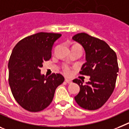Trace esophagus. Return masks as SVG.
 I'll use <instances>...</instances> for the list:
<instances>
[{"instance_id":"34e87169","label":"esophagus","mask_w":129,"mask_h":129,"mask_svg":"<svg viewBox=\"0 0 129 129\" xmlns=\"http://www.w3.org/2000/svg\"><path fill=\"white\" fill-rule=\"evenodd\" d=\"M65 81H66V82L68 83V84H71V83H72V81H71V79H68V78H66V79H65Z\"/></svg>"}]
</instances>
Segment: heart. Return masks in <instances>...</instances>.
<instances>
[{
    "mask_svg": "<svg viewBox=\"0 0 129 129\" xmlns=\"http://www.w3.org/2000/svg\"><path fill=\"white\" fill-rule=\"evenodd\" d=\"M64 72L65 73H66V74H69V73H70V70L69 69V68H68V67H65Z\"/></svg>",
    "mask_w": 129,
    "mask_h": 129,
    "instance_id": "1",
    "label": "heart"
}]
</instances>
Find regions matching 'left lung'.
I'll return each mask as SVG.
<instances>
[{
  "label": "left lung",
  "mask_w": 129,
  "mask_h": 129,
  "mask_svg": "<svg viewBox=\"0 0 129 129\" xmlns=\"http://www.w3.org/2000/svg\"><path fill=\"white\" fill-rule=\"evenodd\" d=\"M72 39L81 44L85 52L86 62L80 73L90 76L85 85L83 80L73 81L80 87L75 100L85 110H97L106 102L115 88L119 71L117 55L105 41L85 33H78Z\"/></svg>",
  "instance_id": "8db88e82"
}]
</instances>
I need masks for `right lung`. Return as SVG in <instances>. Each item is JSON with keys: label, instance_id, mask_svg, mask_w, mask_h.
<instances>
[{"label": "right lung", "instance_id": "obj_1", "mask_svg": "<svg viewBox=\"0 0 129 129\" xmlns=\"http://www.w3.org/2000/svg\"><path fill=\"white\" fill-rule=\"evenodd\" d=\"M61 34L38 33L19 41L8 62L9 85L16 102L23 108L37 112L50 104L55 90L64 81L59 73L48 77L41 72L44 61L51 58L53 45Z\"/></svg>", "mask_w": 129, "mask_h": 129}]
</instances>
